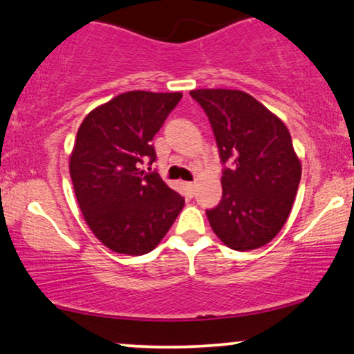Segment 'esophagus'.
<instances>
[{"instance_id": "obj_1", "label": "esophagus", "mask_w": 354, "mask_h": 354, "mask_svg": "<svg viewBox=\"0 0 354 354\" xmlns=\"http://www.w3.org/2000/svg\"><path fill=\"white\" fill-rule=\"evenodd\" d=\"M185 187H186V191H187V196H194V189H196L194 183H186Z\"/></svg>"}]
</instances>
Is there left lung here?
I'll use <instances>...</instances> for the list:
<instances>
[{
    "instance_id": "obj_1",
    "label": "left lung",
    "mask_w": 354,
    "mask_h": 354,
    "mask_svg": "<svg viewBox=\"0 0 354 354\" xmlns=\"http://www.w3.org/2000/svg\"><path fill=\"white\" fill-rule=\"evenodd\" d=\"M223 167L220 204L207 210L212 230L234 251L266 246L288 218L301 180L290 131L261 102L241 91L201 88Z\"/></svg>"
}]
</instances>
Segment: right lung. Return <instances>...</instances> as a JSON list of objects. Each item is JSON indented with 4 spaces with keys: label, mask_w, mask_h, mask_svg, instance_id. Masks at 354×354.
Wrapping results in <instances>:
<instances>
[{
    "label": "right lung",
    "mask_w": 354,
    "mask_h": 354,
    "mask_svg": "<svg viewBox=\"0 0 354 354\" xmlns=\"http://www.w3.org/2000/svg\"><path fill=\"white\" fill-rule=\"evenodd\" d=\"M183 93H121L84 118L69 160L75 199L93 234L111 251L142 256L157 248L185 207L152 165L153 136ZM150 169V168H149Z\"/></svg>",
    "instance_id": "1"
}]
</instances>
